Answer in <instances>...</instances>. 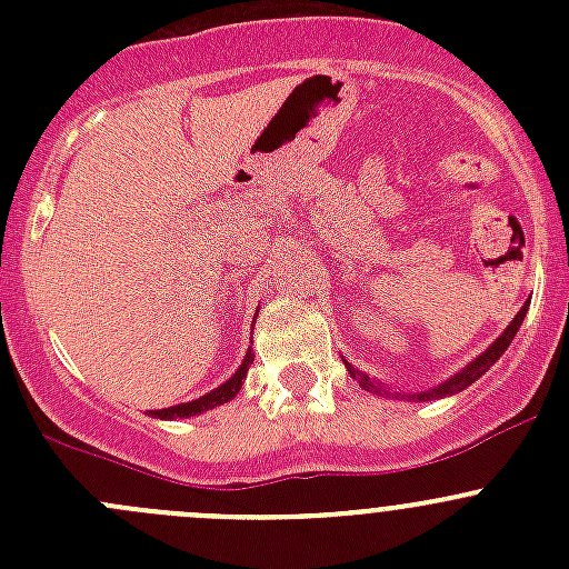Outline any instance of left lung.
<instances>
[{
  "mask_svg": "<svg viewBox=\"0 0 569 569\" xmlns=\"http://www.w3.org/2000/svg\"><path fill=\"white\" fill-rule=\"evenodd\" d=\"M526 311H529V308H526V306L520 308L518 317L509 321L507 330H503L501 336H498L496 341H492L490 347H487L485 352H481L479 358L473 360V363H468L462 371H457V375L451 377V380L440 382V386L429 388V391H421V393H396V396H401V399H410V401H429V399H443V396L460 393V391H465V388H468V386H473V382L479 380V377L485 375V371L490 369V366L496 363V360L501 358L503 352H507V347H509V343H512V338L518 336L520 325H523ZM347 369H349V375H352L355 380H358L360 386L366 388V391H375V393H386V396H388V391H382V386H377L375 380H369V377H366V375H360V371H355V366L347 363Z\"/></svg>",
  "mask_w": 569,
  "mask_h": 569,
  "instance_id": "8db88e82",
  "label": "left lung"
}]
</instances>
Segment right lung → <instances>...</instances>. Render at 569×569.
<instances>
[{"label":"right lung","instance_id":"add662e5","mask_svg":"<svg viewBox=\"0 0 569 569\" xmlns=\"http://www.w3.org/2000/svg\"><path fill=\"white\" fill-rule=\"evenodd\" d=\"M252 358H256V355H250V352L244 355L242 366H239V369L233 371V377H228V380L222 382L220 388H214V391H211V393L200 396V399H194V401H183V405L164 407V410H151V416L170 421V418H189V416H198V412L211 410V407H217V405H226V401H231L233 396L242 391V380H244V377H248V369H250Z\"/></svg>","mask_w":569,"mask_h":569}]
</instances>
